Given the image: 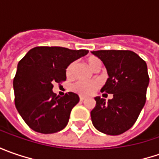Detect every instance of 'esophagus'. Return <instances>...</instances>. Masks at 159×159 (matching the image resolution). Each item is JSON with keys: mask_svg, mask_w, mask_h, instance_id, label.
Listing matches in <instances>:
<instances>
[{"mask_svg": "<svg viewBox=\"0 0 159 159\" xmlns=\"http://www.w3.org/2000/svg\"><path fill=\"white\" fill-rule=\"evenodd\" d=\"M85 99H86V97H85V96H82V95H80V101H84Z\"/></svg>", "mask_w": 159, "mask_h": 159, "instance_id": "34e87169", "label": "esophagus"}]
</instances>
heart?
I'll return each mask as SVG.
<instances>
[{
  "label": "heart",
  "instance_id": "1",
  "mask_svg": "<svg viewBox=\"0 0 159 159\" xmlns=\"http://www.w3.org/2000/svg\"><path fill=\"white\" fill-rule=\"evenodd\" d=\"M89 65L95 70L96 67L101 65V62L100 60L95 57H90L88 58L87 60ZM74 66H75V63L72 62L70 63L67 68H66V76L68 78L72 76L73 74V70H74ZM99 87V82L96 80H92V81H86V80H79L77 81L74 86H73V90L79 93L80 95H91L92 93H94L96 89Z\"/></svg>",
  "mask_w": 159,
  "mask_h": 159
}]
</instances>
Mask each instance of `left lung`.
<instances>
[{"instance_id":"left-lung-1","label":"left lung","mask_w":159,"mask_h":159,"mask_svg":"<svg viewBox=\"0 0 159 159\" xmlns=\"http://www.w3.org/2000/svg\"><path fill=\"white\" fill-rule=\"evenodd\" d=\"M92 54L101 59L109 76L101 91L113 95L108 102L95 97L92 123L105 134H121L134 125L145 104L150 82L147 64L130 50H98Z\"/></svg>"}]
</instances>
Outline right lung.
<instances>
[{
	"instance_id": "right-lung-1",
	"label": "right lung",
	"mask_w": 159,
	"mask_h": 159,
	"mask_svg": "<svg viewBox=\"0 0 159 159\" xmlns=\"http://www.w3.org/2000/svg\"><path fill=\"white\" fill-rule=\"evenodd\" d=\"M88 53L62 47H36L19 61L13 80L15 105L30 128L54 134L67 125L80 97L72 92L57 95L53 85L65 80L67 66Z\"/></svg>"
}]
</instances>
